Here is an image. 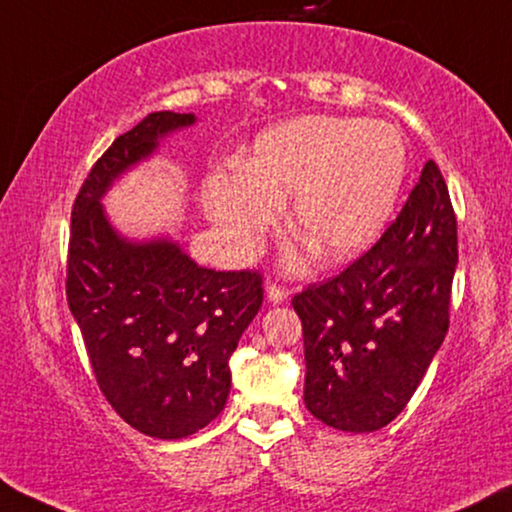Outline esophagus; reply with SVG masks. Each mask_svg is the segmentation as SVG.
<instances>
[{
    "instance_id": "obj_1",
    "label": "esophagus",
    "mask_w": 512,
    "mask_h": 512,
    "mask_svg": "<svg viewBox=\"0 0 512 512\" xmlns=\"http://www.w3.org/2000/svg\"><path fill=\"white\" fill-rule=\"evenodd\" d=\"M287 289L285 287H280V285H271L266 287V299H269L273 305H278V303H285L287 301Z\"/></svg>"
}]
</instances>
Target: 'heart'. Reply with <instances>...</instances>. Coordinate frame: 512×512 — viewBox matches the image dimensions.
Masks as SVG:
<instances>
[{
	"label": "heart",
	"mask_w": 512,
	"mask_h": 512,
	"mask_svg": "<svg viewBox=\"0 0 512 512\" xmlns=\"http://www.w3.org/2000/svg\"><path fill=\"white\" fill-rule=\"evenodd\" d=\"M398 128L361 117L308 114L257 137L241 170L204 181L209 216L241 255H253L296 195L292 227L329 262L375 243L393 216L407 177Z\"/></svg>",
	"instance_id": "heart-1"
}]
</instances>
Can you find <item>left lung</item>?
Wrapping results in <instances>:
<instances>
[{
	"label": "left lung",
	"instance_id": "left-lung-1",
	"mask_svg": "<svg viewBox=\"0 0 512 512\" xmlns=\"http://www.w3.org/2000/svg\"><path fill=\"white\" fill-rule=\"evenodd\" d=\"M455 264L451 195L427 160L375 246L292 299L312 416L342 432H375L407 407L446 338Z\"/></svg>",
	"mask_w": 512,
	"mask_h": 512
}]
</instances>
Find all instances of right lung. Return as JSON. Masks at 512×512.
Returning <instances> with one entry per match:
<instances>
[{"mask_svg": "<svg viewBox=\"0 0 512 512\" xmlns=\"http://www.w3.org/2000/svg\"><path fill=\"white\" fill-rule=\"evenodd\" d=\"M195 114L151 112L96 160L75 197L66 299L96 384L137 432L183 439L225 409L230 356L264 299L257 271H213L177 241H128L103 195Z\"/></svg>", "mask_w": 512, "mask_h": 512, "instance_id": "1", "label": "right lung"}]
</instances>
